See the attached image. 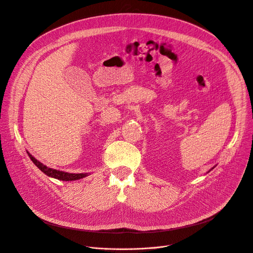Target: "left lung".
<instances>
[{
    "label": "left lung",
    "mask_w": 253,
    "mask_h": 253,
    "mask_svg": "<svg viewBox=\"0 0 253 253\" xmlns=\"http://www.w3.org/2000/svg\"><path fill=\"white\" fill-rule=\"evenodd\" d=\"M214 168H215V167H214ZM214 168H212V169H210V170H209V171H211V170H212V169H214ZM209 171H208V172H209Z\"/></svg>",
    "instance_id": "obj_1"
}]
</instances>
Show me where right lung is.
<instances>
[{
  "label": "right lung",
  "mask_w": 253,
  "mask_h": 253,
  "mask_svg": "<svg viewBox=\"0 0 253 253\" xmlns=\"http://www.w3.org/2000/svg\"><path fill=\"white\" fill-rule=\"evenodd\" d=\"M30 159L33 162V164L46 175L59 179V180H65V181H71V180H77V179H81L84 178L85 176H87L89 173H72V172H66V171H62V170H58V169H54L51 168H48L45 165L41 164L39 160H37L34 156H32L28 151H27Z\"/></svg>",
  "instance_id": "obj_1"
}]
</instances>
